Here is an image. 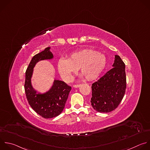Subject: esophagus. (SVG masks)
<instances>
[{
  "mask_svg": "<svg viewBox=\"0 0 150 150\" xmlns=\"http://www.w3.org/2000/svg\"><path fill=\"white\" fill-rule=\"evenodd\" d=\"M81 86V84H77V85H74L73 86L74 87V88H78V87H79Z\"/></svg>",
  "mask_w": 150,
  "mask_h": 150,
  "instance_id": "esophagus-1",
  "label": "esophagus"
}]
</instances>
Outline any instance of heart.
I'll list each match as a JSON object with an SVG mask.
<instances>
[{
	"label": "heart",
	"instance_id": "obj_1",
	"mask_svg": "<svg viewBox=\"0 0 150 150\" xmlns=\"http://www.w3.org/2000/svg\"><path fill=\"white\" fill-rule=\"evenodd\" d=\"M107 64L104 55L93 49H86L72 53L68 59H59L57 67L62 78L69 81L72 74L79 68L81 74L87 81H93L101 74Z\"/></svg>",
	"mask_w": 150,
	"mask_h": 150
}]
</instances>
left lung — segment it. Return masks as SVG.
Segmentation results:
<instances>
[{"instance_id":"1","label":"left lung","mask_w":150,"mask_h":150,"mask_svg":"<svg viewBox=\"0 0 150 150\" xmlns=\"http://www.w3.org/2000/svg\"><path fill=\"white\" fill-rule=\"evenodd\" d=\"M112 68L92 85L91 105L99 112H110L117 108L126 89L125 65L115 55Z\"/></svg>"}]
</instances>
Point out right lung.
<instances>
[{"mask_svg": "<svg viewBox=\"0 0 150 150\" xmlns=\"http://www.w3.org/2000/svg\"><path fill=\"white\" fill-rule=\"evenodd\" d=\"M51 47L35 55L32 59L25 74V91L27 100L32 108L44 118H52L59 115L63 111L71 87L64 81L55 79L52 86L45 93L38 92L31 83L33 68L36 63L54 58L50 51Z\"/></svg>", "mask_w": 150, "mask_h": 150, "instance_id": "right-lung-1", "label": "right lung"}]
</instances>
